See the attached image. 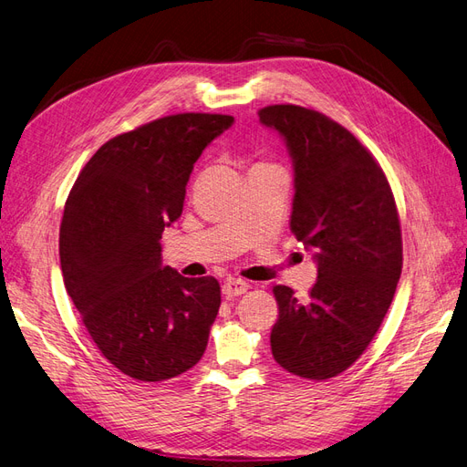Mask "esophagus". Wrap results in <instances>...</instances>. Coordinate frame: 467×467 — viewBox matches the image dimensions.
I'll list each match as a JSON object with an SVG mask.
<instances>
[{"label": "esophagus", "mask_w": 467, "mask_h": 467, "mask_svg": "<svg viewBox=\"0 0 467 467\" xmlns=\"http://www.w3.org/2000/svg\"><path fill=\"white\" fill-rule=\"evenodd\" d=\"M248 287L250 285L246 283V281H243V279H227L224 281V285H223V295H227L229 298H233V296H238V295H244L246 291H248Z\"/></svg>", "instance_id": "obj_1"}]
</instances>
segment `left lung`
I'll return each mask as SVG.
<instances>
[{"label": "left lung", "mask_w": 467, "mask_h": 467, "mask_svg": "<svg viewBox=\"0 0 467 467\" xmlns=\"http://www.w3.org/2000/svg\"><path fill=\"white\" fill-rule=\"evenodd\" d=\"M258 116L287 145L291 231L318 267L305 303L291 287H274L272 353L300 379L326 380L363 355L392 305L401 275L396 202L379 162L334 119L295 104Z\"/></svg>", "instance_id": "obj_1"}]
</instances>
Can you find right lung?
<instances>
[{"instance_id":"1","label":"right lung","mask_w":467,"mask_h":467,"mask_svg":"<svg viewBox=\"0 0 467 467\" xmlns=\"http://www.w3.org/2000/svg\"><path fill=\"white\" fill-rule=\"evenodd\" d=\"M233 122L188 112L116 135L67 195L59 227L67 295L100 353L135 380L174 379L207 348L219 283L162 265L161 236L182 215L193 162Z\"/></svg>"}]
</instances>
